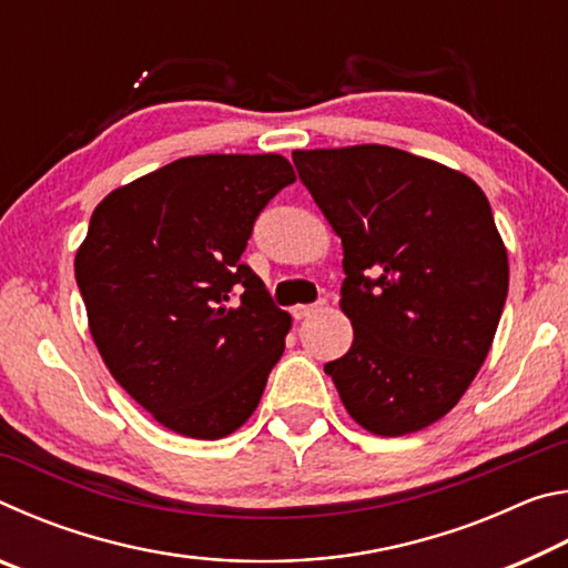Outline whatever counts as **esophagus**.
<instances>
[{"mask_svg":"<svg viewBox=\"0 0 568 568\" xmlns=\"http://www.w3.org/2000/svg\"><path fill=\"white\" fill-rule=\"evenodd\" d=\"M323 307H325V297H321V301H315L311 305H295L293 307V315H295L297 321H301V318H307V315L323 311Z\"/></svg>","mask_w":568,"mask_h":568,"instance_id":"obj_1","label":"esophagus"}]
</instances>
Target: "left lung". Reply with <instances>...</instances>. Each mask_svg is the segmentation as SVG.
Returning <instances> with one entry per match:
<instances>
[{
  "label": "left lung",
  "instance_id": "left-lung-1",
  "mask_svg": "<svg viewBox=\"0 0 568 568\" xmlns=\"http://www.w3.org/2000/svg\"><path fill=\"white\" fill-rule=\"evenodd\" d=\"M301 182L343 243L353 345L325 373L378 436L444 418L486 361L508 257L474 180L388 145L295 150Z\"/></svg>",
  "mask_w": 568,
  "mask_h": 568
}]
</instances>
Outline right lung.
Returning a JSON list of instances; mask_svg holds the SVG:
<instances>
[{"label":"right lung","instance_id":"obj_1","mask_svg":"<svg viewBox=\"0 0 568 568\" xmlns=\"http://www.w3.org/2000/svg\"><path fill=\"white\" fill-rule=\"evenodd\" d=\"M295 182L281 155H200L110 192L74 257L114 381L175 434L215 440L253 416L291 315L240 261Z\"/></svg>","mask_w":568,"mask_h":568}]
</instances>
